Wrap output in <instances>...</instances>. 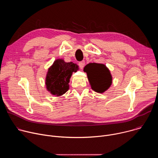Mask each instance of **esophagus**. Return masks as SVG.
I'll list each match as a JSON object with an SVG mask.
<instances>
[{
    "instance_id": "obj_1",
    "label": "esophagus",
    "mask_w": 158,
    "mask_h": 158,
    "mask_svg": "<svg viewBox=\"0 0 158 158\" xmlns=\"http://www.w3.org/2000/svg\"><path fill=\"white\" fill-rule=\"evenodd\" d=\"M79 66L80 67V68H81V69H82L83 67H84V65H85V62H84V60H82V61H81V62H79Z\"/></svg>"
}]
</instances>
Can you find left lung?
Listing matches in <instances>:
<instances>
[{
  "instance_id": "obj_1",
  "label": "left lung",
  "mask_w": 158,
  "mask_h": 158,
  "mask_svg": "<svg viewBox=\"0 0 158 158\" xmlns=\"http://www.w3.org/2000/svg\"><path fill=\"white\" fill-rule=\"evenodd\" d=\"M92 89L98 93H103L112 84V76L107 67L102 64L89 63L84 68Z\"/></svg>"
}]
</instances>
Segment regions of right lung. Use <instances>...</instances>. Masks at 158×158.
<instances>
[{
    "mask_svg": "<svg viewBox=\"0 0 158 158\" xmlns=\"http://www.w3.org/2000/svg\"><path fill=\"white\" fill-rule=\"evenodd\" d=\"M78 69V65L72 62H65L60 59L56 60L49 68L46 76L47 89L52 95L62 96L69 89V83L73 73Z\"/></svg>",
    "mask_w": 158,
    "mask_h": 158,
    "instance_id": "obj_1",
    "label": "right lung"
}]
</instances>
